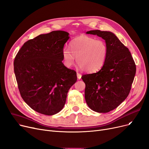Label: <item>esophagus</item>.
Masks as SVG:
<instances>
[{"label": "esophagus", "mask_w": 149, "mask_h": 149, "mask_svg": "<svg viewBox=\"0 0 149 149\" xmlns=\"http://www.w3.org/2000/svg\"><path fill=\"white\" fill-rule=\"evenodd\" d=\"M77 78H78V79H80L81 77V74L77 72Z\"/></svg>", "instance_id": "esophagus-1"}]
</instances>
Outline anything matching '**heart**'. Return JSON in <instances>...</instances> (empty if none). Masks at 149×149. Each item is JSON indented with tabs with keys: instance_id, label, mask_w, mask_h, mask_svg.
I'll return each mask as SVG.
<instances>
[{
	"instance_id": "1",
	"label": "heart",
	"mask_w": 149,
	"mask_h": 149,
	"mask_svg": "<svg viewBox=\"0 0 149 149\" xmlns=\"http://www.w3.org/2000/svg\"><path fill=\"white\" fill-rule=\"evenodd\" d=\"M70 50L64 47L62 51L65 65L70 68L76 61L87 72H95L104 65L107 58L108 47L102 40L87 35H80L70 42Z\"/></svg>"
}]
</instances>
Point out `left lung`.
Listing matches in <instances>:
<instances>
[{"label": "left lung", "mask_w": 149, "mask_h": 149, "mask_svg": "<svg viewBox=\"0 0 149 149\" xmlns=\"http://www.w3.org/2000/svg\"><path fill=\"white\" fill-rule=\"evenodd\" d=\"M87 34L97 35L105 41L108 55L97 72L81 77L85 82V98L88 107L97 113H108L127 97L136 74V64L128 49L114 33L99 30Z\"/></svg>", "instance_id": "8db88e82"}]
</instances>
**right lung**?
I'll return each instance as SVG.
<instances>
[{
  "label": "right lung",
  "mask_w": 149,
  "mask_h": 149,
  "mask_svg": "<svg viewBox=\"0 0 149 149\" xmlns=\"http://www.w3.org/2000/svg\"><path fill=\"white\" fill-rule=\"evenodd\" d=\"M57 30L25 42L14 60L17 86L24 102L33 110L51 116L60 112L77 73L62 63V51L69 40Z\"/></svg>",
  "instance_id": "obj_1"
}]
</instances>
